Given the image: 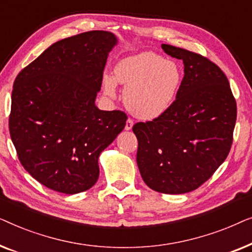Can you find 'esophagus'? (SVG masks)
<instances>
[{
	"label": "esophagus",
	"mask_w": 252,
	"mask_h": 252,
	"mask_svg": "<svg viewBox=\"0 0 252 252\" xmlns=\"http://www.w3.org/2000/svg\"><path fill=\"white\" fill-rule=\"evenodd\" d=\"M133 125H134L133 120H132V119H127L126 125H125V129H126V130H130V129L133 128Z\"/></svg>",
	"instance_id": "esophagus-1"
}]
</instances>
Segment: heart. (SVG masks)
<instances>
[{
	"label": "heart",
	"mask_w": 252,
	"mask_h": 252,
	"mask_svg": "<svg viewBox=\"0 0 252 252\" xmlns=\"http://www.w3.org/2000/svg\"><path fill=\"white\" fill-rule=\"evenodd\" d=\"M181 81L180 68L153 51L130 55L115 67V78L104 74L103 89L115 97L117 82L125 87L124 102L130 113L143 120L163 115L174 101Z\"/></svg>",
	"instance_id": "heart-1"
}]
</instances>
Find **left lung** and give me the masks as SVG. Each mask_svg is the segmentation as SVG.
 Wrapping results in <instances>:
<instances>
[{
	"label": "left lung",
	"instance_id": "1",
	"mask_svg": "<svg viewBox=\"0 0 252 252\" xmlns=\"http://www.w3.org/2000/svg\"><path fill=\"white\" fill-rule=\"evenodd\" d=\"M161 49L182 60L185 75L163 115L133 126L136 163L153 190L185 194L211 178L228 156L236 102L225 73L208 58L170 44Z\"/></svg>",
	"mask_w": 252,
	"mask_h": 252
}]
</instances>
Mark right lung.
Returning <instances> with one entry per match:
<instances>
[{"instance_id": "right-lung-1", "label": "right lung", "mask_w": 252, "mask_h": 252, "mask_svg": "<svg viewBox=\"0 0 252 252\" xmlns=\"http://www.w3.org/2000/svg\"><path fill=\"white\" fill-rule=\"evenodd\" d=\"M117 43L106 31L66 37L17 75L10 135L24 168L55 191L73 195L92 188L98 179L99 154L126 125L125 113L95 104Z\"/></svg>"}]
</instances>
